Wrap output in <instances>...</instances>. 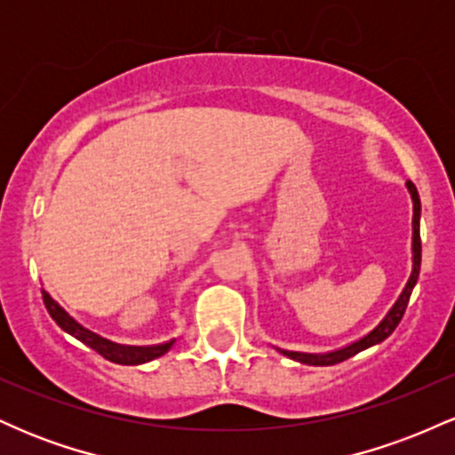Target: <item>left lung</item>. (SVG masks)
Listing matches in <instances>:
<instances>
[{"mask_svg":"<svg viewBox=\"0 0 455 455\" xmlns=\"http://www.w3.org/2000/svg\"><path fill=\"white\" fill-rule=\"evenodd\" d=\"M406 188H409L411 198H412V271H411L409 282H406L404 291L400 293L398 301H395L394 307H391L387 315H385L383 321H380L379 325L372 329V331L365 333V336L359 338V340L351 342L348 347H342V348H338V351H331V353H295V351H282V348H278L282 355H286V357L295 359V362L306 363V365H333V363L344 362V359L353 357V355L365 351V348L374 347V344L383 342L385 338L394 333V329L398 327L402 316H404V310H406V306H409L411 293H412V289H415L417 278H419V267H421V237H419L421 203H419V195H417L415 184H412V181H406Z\"/></svg>","mask_w":455,"mask_h":455,"instance_id":"8db88e82","label":"left lung"}]
</instances>
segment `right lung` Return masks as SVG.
<instances>
[{
    "instance_id": "right-lung-1",
    "label": "right lung",
    "mask_w": 455,
    "mask_h": 455,
    "mask_svg": "<svg viewBox=\"0 0 455 455\" xmlns=\"http://www.w3.org/2000/svg\"><path fill=\"white\" fill-rule=\"evenodd\" d=\"M43 299H44L46 310H49L51 318H53L57 325L64 329L66 333L75 336L78 342L87 344V347L93 348L96 353H100L104 359H108V362H113V363H122V365L148 363V362H151V359L162 357V355L169 351L175 342V340H169L164 344H154V347H128V344L111 342V340H107V338L93 333L92 329L83 327L78 321H75V318L68 315L64 307L57 304V301L49 293H46V291H43Z\"/></svg>"
}]
</instances>
